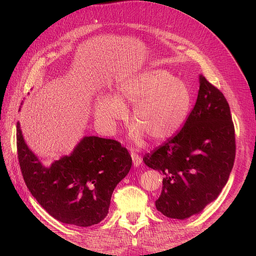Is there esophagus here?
Masks as SVG:
<instances>
[{
  "instance_id": "34e87169",
  "label": "esophagus",
  "mask_w": 256,
  "mask_h": 256,
  "mask_svg": "<svg viewBox=\"0 0 256 256\" xmlns=\"http://www.w3.org/2000/svg\"><path fill=\"white\" fill-rule=\"evenodd\" d=\"M131 158H132V161H134V166H138L141 164V162H142V158H141V156L140 154H138V152H131Z\"/></svg>"
}]
</instances>
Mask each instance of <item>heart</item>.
I'll use <instances>...</instances> for the list:
<instances>
[{
  "mask_svg": "<svg viewBox=\"0 0 256 256\" xmlns=\"http://www.w3.org/2000/svg\"><path fill=\"white\" fill-rule=\"evenodd\" d=\"M114 98L98 99L95 104L97 120L108 129H113L125 116L122 104H132L131 122L134 136L143 134L150 140L162 142L177 134L187 120L192 104L188 85L164 69L146 72L116 84Z\"/></svg>",
  "mask_w": 256,
  "mask_h": 256,
  "instance_id": "1",
  "label": "heart"
}]
</instances>
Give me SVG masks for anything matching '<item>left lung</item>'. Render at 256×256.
<instances>
[{
  "instance_id": "1",
  "label": "left lung",
  "mask_w": 256,
  "mask_h": 256,
  "mask_svg": "<svg viewBox=\"0 0 256 256\" xmlns=\"http://www.w3.org/2000/svg\"><path fill=\"white\" fill-rule=\"evenodd\" d=\"M235 128L220 90L200 76L196 102L178 132L143 161L164 175L156 208L166 216L186 219L214 200L233 168Z\"/></svg>"
}]
</instances>
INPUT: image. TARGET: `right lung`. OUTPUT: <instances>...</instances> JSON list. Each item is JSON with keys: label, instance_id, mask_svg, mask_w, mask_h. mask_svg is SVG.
I'll return each mask as SVG.
<instances>
[{"label": "right lung", "instance_id": "obj_1", "mask_svg": "<svg viewBox=\"0 0 256 256\" xmlns=\"http://www.w3.org/2000/svg\"><path fill=\"white\" fill-rule=\"evenodd\" d=\"M17 152L23 180L37 202L54 219L83 228L106 218L116 184L132 166L118 141L92 136L46 168L23 140L19 122Z\"/></svg>", "mask_w": 256, "mask_h": 256}]
</instances>
